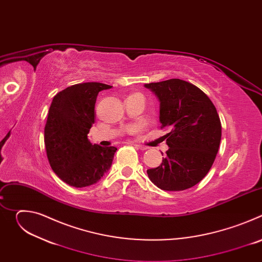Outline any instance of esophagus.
<instances>
[{"mask_svg": "<svg viewBox=\"0 0 262 262\" xmlns=\"http://www.w3.org/2000/svg\"><path fill=\"white\" fill-rule=\"evenodd\" d=\"M134 146H135L136 148L140 149V150H146V149H147V147H146V146H142V145H137V144H135Z\"/></svg>", "mask_w": 262, "mask_h": 262, "instance_id": "esophagus-1", "label": "esophagus"}]
</instances>
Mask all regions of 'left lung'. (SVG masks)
Listing matches in <instances>:
<instances>
[{
	"mask_svg": "<svg viewBox=\"0 0 262 262\" xmlns=\"http://www.w3.org/2000/svg\"><path fill=\"white\" fill-rule=\"evenodd\" d=\"M160 100V121L169 149L163 163L147 174L164 191H183L200 182L216 157L222 136L217 112L195 85L179 79L144 85Z\"/></svg>",
	"mask_w": 262,
	"mask_h": 262,
	"instance_id": "left-lung-1",
	"label": "left lung"
}]
</instances>
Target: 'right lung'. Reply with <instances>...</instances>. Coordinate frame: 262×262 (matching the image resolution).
Segmentation results:
<instances>
[{
  "label": "right lung",
  "instance_id": "1",
  "mask_svg": "<svg viewBox=\"0 0 262 262\" xmlns=\"http://www.w3.org/2000/svg\"><path fill=\"white\" fill-rule=\"evenodd\" d=\"M110 88L96 82L72 85L56 94L50 106L45 127L47 156L58 177L74 188L96 183L111 168L117 150L88 140L97 94Z\"/></svg>",
  "mask_w": 262,
  "mask_h": 262
}]
</instances>
